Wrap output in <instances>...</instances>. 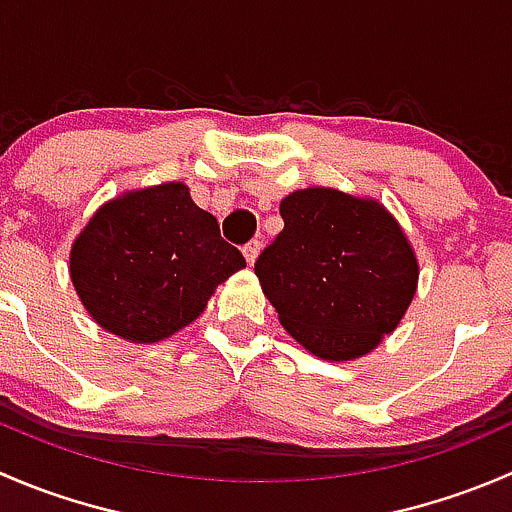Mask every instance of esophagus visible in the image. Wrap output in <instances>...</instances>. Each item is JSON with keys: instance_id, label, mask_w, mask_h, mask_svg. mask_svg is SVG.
Masks as SVG:
<instances>
[{"instance_id": "obj_1", "label": "esophagus", "mask_w": 512, "mask_h": 512, "mask_svg": "<svg viewBox=\"0 0 512 512\" xmlns=\"http://www.w3.org/2000/svg\"><path fill=\"white\" fill-rule=\"evenodd\" d=\"M260 250H262V242L260 240H250V242H245V245H242V255H245V260L250 262V265H255V260H257V255H260Z\"/></svg>"}]
</instances>
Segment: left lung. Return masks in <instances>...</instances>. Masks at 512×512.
<instances>
[{
  "label": "left lung",
  "instance_id": "obj_1",
  "mask_svg": "<svg viewBox=\"0 0 512 512\" xmlns=\"http://www.w3.org/2000/svg\"><path fill=\"white\" fill-rule=\"evenodd\" d=\"M280 235L255 275L282 327L319 359L369 354L401 322L416 294V255L374 200L307 188L280 205Z\"/></svg>",
  "mask_w": 512,
  "mask_h": 512
}]
</instances>
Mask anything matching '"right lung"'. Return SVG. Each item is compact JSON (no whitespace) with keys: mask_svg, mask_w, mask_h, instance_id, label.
I'll use <instances>...</instances> for the list:
<instances>
[{"mask_svg":"<svg viewBox=\"0 0 512 512\" xmlns=\"http://www.w3.org/2000/svg\"><path fill=\"white\" fill-rule=\"evenodd\" d=\"M245 267L183 183L111 200L71 247V282L108 332L153 344L200 317L213 289Z\"/></svg>","mask_w":512,"mask_h":512,"instance_id":"1","label":"right lung"}]
</instances>
